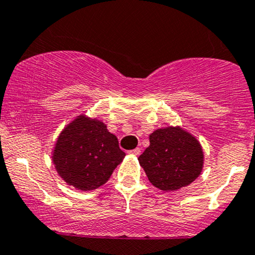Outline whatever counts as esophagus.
<instances>
[{
  "label": "esophagus",
  "instance_id": "obj_1",
  "mask_svg": "<svg viewBox=\"0 0 255 255\" xmlns=\"http://www.w3.org/2000/svg\"><path fill=\"white\" fill-rule=\"evenodd\" d=\"M140 152H141V149L139 148V147H136V148H134V149H131V151H129V154H131V155H139Z\"/></svg>",
  "mask_w": 255,
  "mask_h": 255
}]
</instances>
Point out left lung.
<instances>
[{"label":"left lung","instance_id":"1","mask_svg":"<svg viewBox=\"0 0 255 255\" xmlns=\"http://www.w3.org/2000/svg\"><path fill=\"white\" fill-rule=\"evenodd\" d=\"M137 159L149 182L162 191H176L189 185L203 167L201 145L180 127L153 131L149 146Z\"/></svg>","mask_w":255,"mask_h":255}]
</instances>
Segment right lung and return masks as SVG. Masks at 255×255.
<instances>
[{"label":"right lung","mask_w":255,"mask_h":255,"mask_svg":"<svg viewBox=\"0 0 255 255\" xmlns=\"http://www.w3.org/2000/svg\"><path fill=\"white\" fill-rule=\"evenodd\" d=\"M125 155L103 122L82 115L61 131L52 159L69 185L89 191L103 185Z\"/></svg>","instance_id":"add662e5"}]
</instances>
